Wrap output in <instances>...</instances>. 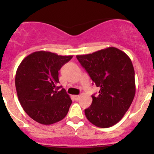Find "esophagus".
Segmentation results:
<instances>
[{
    "label": "esophagus",
    "instance_id": "esophagus-1",
    "mask_svg": "<svg viewBox=\"0 0 154 154\" xmlns=\"http://www.w3.org/2000/svg\"><path fill=\"white\" fill-rule=\"evenodd\" d=\"M74 98L76 100H78L80 99V95H74Z\"/></svg>",
    "mask_w": 154,
    "mask_h": 154
}]
</instances>
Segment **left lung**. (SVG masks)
I'll return each instance as SVG.
<instances>
[{
    "instance_id": "8db88e82",
    "label": "left lung",
    "mask_w": 154,
    "mask_h": 154,
    "mask_svg": "<svg viewBox=\"0 0 154 154\" xmlns=\"http://www.w3.org/2000/svg\"><path fill=\"white\" fill-rule=\"evenodd\" d=\"M77 59L100 88L98 95L91 96L92 103L85 109L87 119L101 128L115 125L124 117L136 94L131 60L114 47L77 55Z\"/></svg>"
}]
</instances>
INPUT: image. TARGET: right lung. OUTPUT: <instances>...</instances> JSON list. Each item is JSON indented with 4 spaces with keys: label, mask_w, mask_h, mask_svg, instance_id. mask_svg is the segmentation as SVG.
<instances>
[{
    "label": "right lung",
    "mask_w": 154,
    "mask_h": 154,
    "mask_svg": "<svg viewBox=\"0 0 154 154\" xmlns=\"http://www.w3.org/2000/svg\"><path fill=\"white\" fill-rule=\"evenodd\" d=\"M73 56L40 51L26 57L17 69L15 88L25 112L38 123L52 125L67 115L71 99L59 90V71Z\"/></svg>",
    "instance_id": "obj_1"
}]
</instances>
